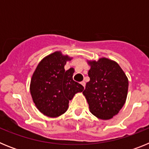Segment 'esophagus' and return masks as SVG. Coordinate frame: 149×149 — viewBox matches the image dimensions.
Listing matches in <instances>:
<instances>
[{
	"mask_svg": "<svg viewBox=\"0 0 149 149\" xmlns=\"http://www.w3.org/2000/svg\"><path fill=\"white\" fill-rule=\"evenodd\" d=\"M81 84L84 87H85V86H86V83L84 82V81H82V82H81Z\"/></svg>",
	"mask_w": 149,
	"mask_h": 149,
	"instance_id": "34e87169",
	"label": "esophagus"
}]
</instances>
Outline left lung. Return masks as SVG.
<instances>
[{
  "instance_id": "1",
  "label": "left lung",
  "mask_w": 149,
  "mask_h": 149,
  "mask_svg": "<svg viewBox=\"0 0 149 149\" xmlns=\"http://www.w3.org/2000/svg\"><path fill=\"white\" fill-rule=\"evenodd\" d=\"M90 81L83 94L89 110L97 118L107 120L118 114L125 103L128 79L116 62L107 58L88 61Z\"/></svg>"
}]
</instances>
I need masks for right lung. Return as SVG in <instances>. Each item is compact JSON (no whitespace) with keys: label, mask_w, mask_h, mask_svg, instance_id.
Instances as JSON below:
<instances>
[{"label":"right lung","mask_w":149,"mask_h":149,"mask_svg":"<svg viewBox=\"0 0 149 149\" xmlns=\"http://www.w3.org/2000/svg\"><path fill=\"white\" fill-rule=\"evenodd\" d=\"M72 58L56 51L41 60L33 74L30 90L38 110L48 117H58L65 113L69 101L84 86L74 81L73 68L64 66Z\"/></svg>","instance_id":"obj_1"}]
</instances>
